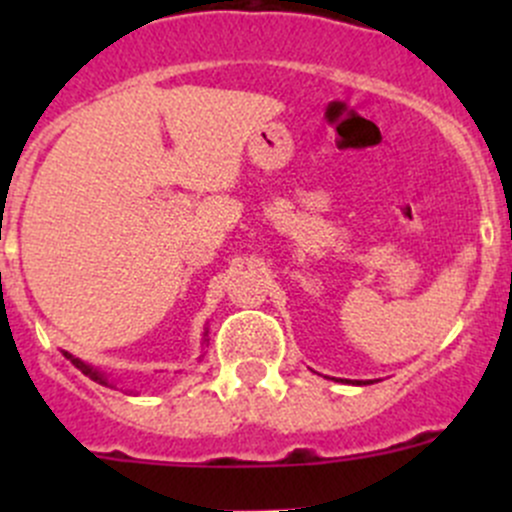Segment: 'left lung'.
Returning a JSON list of instances; mask_svg holds the SVG:
<instances>
[{"label":"left lung","instance_id":"1","mask_svg":"<svg viewBox=\"0 0 512 512\" xmlns=\"http://www.w3.org/2000/svg\"><path fill=\"white\" fill-rule=\"evenodd\" d=\"M356 386H361V381H354ZM364 384H374V381H364Z\"/></svg>","mask_w":512,"mask_h":512}]
</instances>
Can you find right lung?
I'll return each instance as SVG.
<instances>
[{"label":"right lung","mask_w":512,"mask_h":512,"mask_svg":"<svg viewBox=\"0 0 512 512\" xmlns=\"http://www.w3.org/2000/svg\"><path fill=\"white\" fill-rule=\"evenodd\" d=\"M203 337H205L203 342H208V329H205V334H203ZM61 354H64L66 359H69L71 364H74L76 369L81 371V374H86V376H89V379H94L96 384H101V386H111V389H113V381L108 379V376L103 374V371H98V369H94V366H91V364H86V361H81L79 356H74V354H69V352H61Z\"/></svg>","instance_id":"1"}]
</instances>
